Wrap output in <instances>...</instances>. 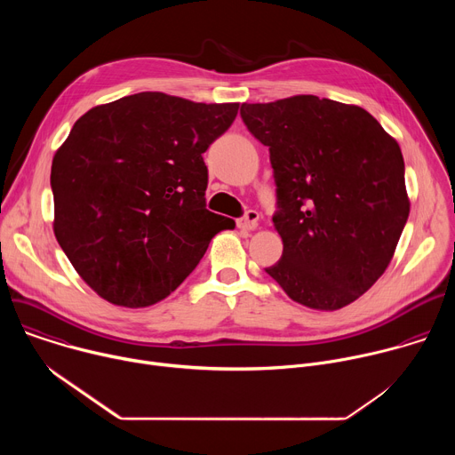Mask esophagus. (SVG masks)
Listing matches in <instances>:
<instances>
[{
	"label": "esophagus",
	"instance_id": "34e87169",
	"mask_svg": "<svg viewBox=\"0 0 455 455\" xmlns=\"http://www.w3.org/2000/svg\"><path fill=\"white\" fill-rule=\"evenodd\" d=\"M239 227L246 228V230H255L259 227V212L255 211H248L244 214V218L239 220Z\"/></svg>",
	"mask_w": 455,
	"mask_h": 455
}]
</instances>
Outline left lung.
<instances>
[{
  "mask_svg": "<svg viewBox=\"0 0 455 455\" xmlns=\"http://www.w3.org/2000/svg\"><path fill=\"white\" fill-rule=\"evenodd\" d=\"M270 149L283 257L267 274L311 309H340L387 270L411 212L398 142L360 106L315 95L243 104Z\"/></svg>",
  "mask_w": 455,
  "mask_h": 455,
  "instance_id": "obj_1",
  "label": "left lung"
}]
</instances>
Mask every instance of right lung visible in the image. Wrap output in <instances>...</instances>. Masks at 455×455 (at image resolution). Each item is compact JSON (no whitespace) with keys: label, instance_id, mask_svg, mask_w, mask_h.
<instances>
[{"label":"right lung","instance_id":"add662e5","mask_svg":"<svg viewBox=\"0 0 455 455\" xmlns=\"http://www.w3.org/2000/svg\"><path fill=\"white\" fill-rule=\"evenodd\" d=\"M237 109L142 92L74 124L52 162L53 232L97 295L153 306L198 267L220 230L235 227L205 209L204 153Z\"/></svg>","mask_w":455,"mask_h":455}]
</instances>
